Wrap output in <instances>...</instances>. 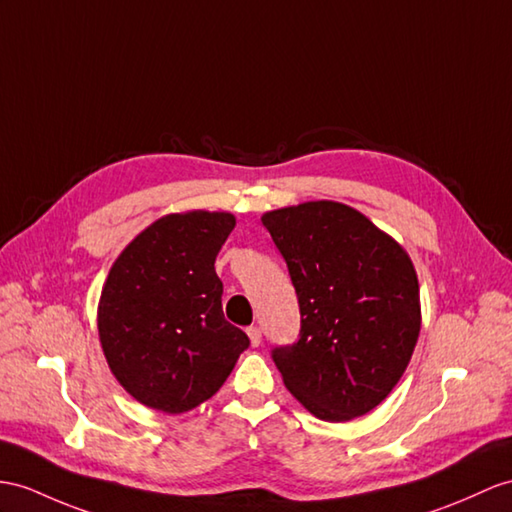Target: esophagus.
<instances>
[{
    "instance_id": "34e87169",
    "label": "esophagus",
    "mask_w": 512,
    "mask_h": 512,
    "mask_svg": "<svg viewBox=\"0 0 512 512\" xmlns=\"http://www.w3.org/2000/svg\"><path fill=\"white\" fill-rule=\"evenodd\" d=\"M247 336H249V343H252L254 347H258L260 341H263V330H260L258 326H249L247 328Z\"/></svg>"
}]
</instances>
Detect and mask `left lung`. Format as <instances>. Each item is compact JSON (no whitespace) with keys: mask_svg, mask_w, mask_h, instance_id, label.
Listing matches in <instances>:
<instances>
[{"mask_svg":"<svg viewBox=\"0 0 512 512\" xmlns=\"http://www.w3.org/2000/svg\"><path fill=\"white\" fill-rule=\"evenodd\" d=\"M295 286L299 341L273 350L284 386L323 421H352L400 382L421 330L413 260L360 210L317 199L263 217Z\"/></svg>","mask_w":512,"mask_h":512,"instance_id":"8db88e82","label":"left lung"}]
</instances>
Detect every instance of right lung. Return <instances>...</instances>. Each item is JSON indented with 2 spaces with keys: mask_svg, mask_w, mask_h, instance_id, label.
Here are the masks:
<instances>
[{
  "mask_svg": "<svg viewBox=\"0 0 512 512\" xmlns=\"http://www.w3.org/2000/svg\"><path fill=\"white\" fill-rule=\"evenodd\" d=\"M232 213L186 210L156 219L112 263L97 332L112 376L136 402L180 415L210 400L249 339L226 321L215 260Z\"/></svg>",
  "mask_w": 512,
  "mask_h": 512,
  "instance_id": "add662e5",
  "label": "right lung"
}]
</instances>
